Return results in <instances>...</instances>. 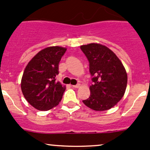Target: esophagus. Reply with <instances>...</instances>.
Listing matches in <instances>:
<instances>
[{
	"label": "esophagus",
	"instance_id": "esophagus-1",
	"mask_svg": "<svg viewBox=\"0 0 150 150\" xmlns=\"http://www.w3.org/2000/svg\"><path fill=\"white\" fill-rule=\"evenodd\" d=\"M72 88H79L80 86H81V85H80V84H77V85H72Z\"/></svg>",
	"mask_w": 150,
	"mask_h": 150
}]
</instances>
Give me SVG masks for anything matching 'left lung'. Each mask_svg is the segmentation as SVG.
<instances>
[{
    "label": "left lung",
    "mask_w": 150,
    "mask_h": 150,
    "mask_svg": "<svg viewBox=\"0 0 150 150\" xmlns=\"http://www.w3.org/2000/svg\"><path fill=\"white\" fill-rule=\"evenodd\" d=\"M88 58L93 85L83 103L90 109L105 111L113 108L125 93L127 75L120 59L106 46L90 43L80 46Z\"/></svg>",
    "instance_id": "1"
}]
</instances>
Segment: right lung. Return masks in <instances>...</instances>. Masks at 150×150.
Listing matches in <instances>:
<instances>
[{
    "instance_id": "obj_1",
    "label": "right lung",
    "mask_w": 150,
    "mask_h": 150,
    "mask_svg": "<svg viewBox=\"0 0 150 150\" xmlns=\"http://www.w3.org/2000/svg\"><path fill=\"white\" fill-rule=\"evenodd\" d=\"M67 49L52 46L40 50L31 59L23 72L21 90L33 108L46 111L61 101L65 86L57 82L58 65Z\"/></svg>"
}]
</instances>
